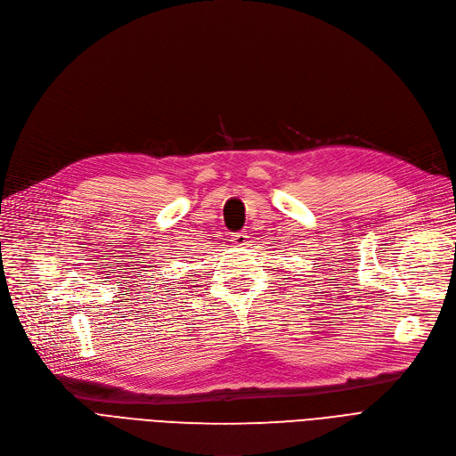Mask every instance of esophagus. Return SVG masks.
Returning <instances> with one entry per match:
<instances>
[{
    "mask_svg": "<svg viewBox=\"0 0 456 456\" xmlns=\"http://www.w3.org/2000/svg\"><path fill=\"white\" fill-rule=\"evenodd\" d=\"M248 234L244 232V231H239V232H232L231 234V242L234 244V246H246L248 244Z\"/></svg>",
    "mask_w": 456,
    "mask_h": 456,
    "instance_id": "obj_1",
    "label": "esophagus"
}]
</instances>
